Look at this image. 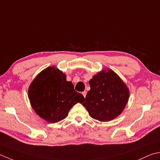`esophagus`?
Here are the masks:
<instances>
[{
	"label": "esophagus",
	"instance_id": "34e87169",
	"mask_svg": "<svg viewBox=\"0 0 160 160\" xmlns=\"http://www.w3.org/2000/svg\"><path fill=\"white\" fill-rule=\"evenodd\" d=\"M82 94H83V97H86V94H87L86 91H83V92H82Z\"/></svg>",
	"mask_w": 160,
	"mask_h": 160
}]
</instances>
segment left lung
Returning a JSON list of instances; mask_svg holds the SVG:
<instances>
[{
  "label": "left lung",
  "instance_id": "left-lung-1",
  "mask_svg": "<svg viewBox=\"0 0 160 160\" xmlns=\"http://www.w3.org/2000/svg\"><path fill=\"white\" fill-rule=\"evenodd\" d=\"M90 90L82 105L93 119L108 122L122 113L128 102L129 90L111 70H102L89 81Z\"/></svg>",
  "mask_w": 160,
  "mask_h": 160
}]
</instances>
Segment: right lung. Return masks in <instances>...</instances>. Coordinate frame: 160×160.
Segmentation results:
<instances>
[{
	"mask_svg": "<svg viewBox=\"0 0 160 160\" xmlns=\"http://www.w3.org/2000/svg\"><path fill=\"white\" fill-rule=\"evenodd\" d=\"M28 97L34 111L50 123L64 119L72 107L85 99L74 89L71 81H67L66 75L54 66L38 74L29 88Z\"/></svg>",
	"mask_w": 160,
	"mask_h": 160,
	"instance_id": "obj_1",
	"label": "right lung"
}]
</instances>
